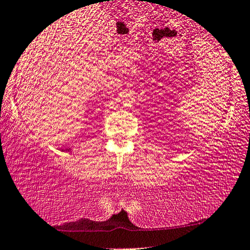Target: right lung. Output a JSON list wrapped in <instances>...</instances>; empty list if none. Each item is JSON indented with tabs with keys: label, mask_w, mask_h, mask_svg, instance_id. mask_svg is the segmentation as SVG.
Masks as SVG:
<instances>
[{
	"label": "right lung",
	"mask_w": 250,
	"mask_h": 250,
	"mask_svg": "<svg viewBox=\"0 0 250 250\" xmlns=\"http://www.w3.org/2000/svg\"><path fill=\"white\" fill-rule=\"evenodd\" d=\"M64 152H71V149H70V148H65Z\"/></svg>",
	"instance_id": "right-lung-1"
}]
</instances>
